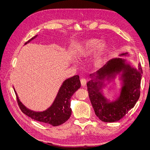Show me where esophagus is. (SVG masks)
Wrapping results in <instances>:
<instances>
[{
  "instance_id": "esophagus-1",
  "label": "esophagus",
  "mask_w": 150,
  "mask_h": 150,
  "mask_svg": "<svg viewBox=\"0 0 150 150\" xmlns=\"http://www.w3.org/2000/svg\"><path fill=\"white\" fill-rule=\"evenodd\" d=\"M80 81H81V85H82L83 86H86V79H84V78H81Z\"/></svg>"
}]
</instances>
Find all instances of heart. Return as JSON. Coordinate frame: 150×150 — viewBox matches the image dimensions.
<instances>
[{
    "label": "heart",
    "instance_id": "b5f03b06",
    "mask_svg": "<svg viewBox=\"0 0 150 150\" xmlns=\"http://www.w3.org/2000/svg\"><path fill=\"white\" fill-rule=\"evenodd\" d=\"M108 51V45L104 42H100L98 39H92L86 41L78 47L76 55L78 58L88 57L94 52L91 59V64L99 67L103 64Z\"/></svg>",
    "mask_w": 150,
    "mask_h": 150
}]
</instances>
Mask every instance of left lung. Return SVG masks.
<instances>
[{"mask_svg":"<svg viewBox=\"0 0 150 150\" xmlns=\"http://www.w3.org/2000/svg\"><path fill=\"white\" fill-rule=\"evenodd\" d=\"M128 52L120 56L128 55ZM143 74L142 67L139 63L135 68L126 60L120 57L112 59L96 72L90 74L87 83L88 91L95 114L102 121L111 122L119 121L132 109L140 96V84ZM120 74L122 81L120 96L116 100L110 102L102 93L105 80L109 82Z\"/></svg>","mask_w":150,"mask_h":150,"instance_id":"8db88e82","label":"left lung"}]
</instances>
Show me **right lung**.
Returning a JSON list of instances; mask_svg holds the SVG:
<instances>
[{
  "label": "right lung",
  "mask_w": 150,
  "mask_h": 150,
  "mask_svg": "<svg viewBox=\"0 0 150 150\" xmlns=\"http://www.w3.org/2000/svg\"><path fill=\"white\" fill-rule=\"evenodd\" d=\"M37 35L32 38L25 44L34 39ZM80 87L81 82L78 75L74 76L65 80L59 90L57 96L52 105L47 110L42 112H36L27 108L21 102L15 89L14 91L18 104L22 112L34 120L56 126L63 124L69 120L72 112L71 98Z\"/></svg>",
  "instance_id": "right-lung-1"
}]
</instances>
